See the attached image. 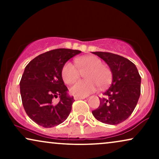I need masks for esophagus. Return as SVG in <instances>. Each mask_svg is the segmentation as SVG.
<instances>
[{
    "label": "esophagus",
    "mask_w": 159,
    "mask_h": 159,
    "mask_svg": "<svg viewBox=\"0 0 159 159\" xmlns=\"http://www.w3.org/2000/svg\"><path fill=\"white\" fill-rule=\"evenodd\" d=\"M75 100H78V99H84L85 97H80V96H74Z\"/></svg>",
    "instance_id": "34e87169"
}]
</instances>
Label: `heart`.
I'll use <instances>...</instances> for the list:
<instances>
[{"label": "heart", "mask_w": 159, "mask_h": 159, "mask_svg": "<svg viewBox=\"0 0 159 159\" xmlns=\"http://www.w3.org/2000/svg\"><path fill=\"white\" fill-rule=\"evenodd\" d=\"M76 66L70 62H66L61 70L63 81L67 84H72L84 73L86 80L77 82L70 88L71 93L76 96L85 97L101 88L107 87L111 81L110 69L104 66L101 59L93 55L81 57L76 60Z\"/></svg>", "instance_id": "1"}]
</instances>
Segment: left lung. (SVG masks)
<instances>
[{
  "mask_svg": "<svg viewBox=\"0 0 159 159\" xmlns=\"http://www.w3.org/2000/svg\"><path fill=\"white\" fill-rule=\"evenodd\" d=\"M110 67L112 83L100 98V105L92 111L98 121L117 125L129 117L135 108L140 95V78L136 66L126 58L109 52H96Z\"/></svg>",
  "mask_w": 159,
  "mask_h": 159,
  "instance_id": "left-lung-1",
  "label": "left lung"
}]
</instances>
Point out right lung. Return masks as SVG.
<instances>
[{"label":"right lung","instance_id":"obj_1","mask_svg":"<svg viewBox=\"0 0 159 159\" xmlns=\"http://www.w3.org/2000/svg\"><path fill=\"white\" fill-rule=\"evenodd\" d=\"M78 50L58 48L39 54L25 67L20 81V93L25 112L33 121L44 128L64 122L70 114L73 96L61 76L63 65L80 54ZM60 97L57 103L53 98Z\"/></svg>","mask_w":159,"mask_h":159}]
</instances>
